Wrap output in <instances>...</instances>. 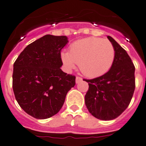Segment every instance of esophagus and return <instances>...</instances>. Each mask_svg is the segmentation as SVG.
Instances as JSON below:
<instances>
[{
	"instance_id": "obj_1",
	"label": "esophagus",
	"mask_w": 146,
	"mask_h": 146,
	"mask_svg": "<svg viewBox=\"0 0 146 146\" xmlns=\"http://www.w3.org/2000/svg\"><path fill=\"white\" fill-rule=\"evenodd\" d=\"M82 80V79L81 77H79V76H76V83L80 82Z\"/></svg>"
}]
</instances>
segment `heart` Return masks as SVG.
Masks as SVG:
<instances>
[{
	"mask_svg": "<svg viewBox=\"0 0 146 146\" xmlns=\"http://www.w3.org/2000/svg\"><path fill=\"white\" fill-rule=\"evenodd\" d=\"M115 58V49L108 39L90 37L75 41L69 52L62 53V59L67 69L79 64L81 72L90 78L103 75L110 70Z\"/></svg>",
	"mask_w": 146,
	"mask_h": 146,
	"instance_id": "b5f03b06",
	"label": "heart"
}]
</instances>
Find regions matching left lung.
Listing matches in <instances>:
<instances>
[{
    "label": "left lung",
    "instance_id": "obj_1",
    "mask_svg": "<svg viewBox=\"0 0 146 146\" xmlns=\"http://www.w3.org/2000/svg\"><path fill=\"white\" fill-rule=\"evenodd\" d=\"M115 49L111 69L104 75L84 79L89 88L85 105L89 112L101 120L116 119L128 107L135 90V67L125 50L111 36Z\"/></svg>",
    "mask_w": 146,
    "mask_h": 146
}]
</instances>
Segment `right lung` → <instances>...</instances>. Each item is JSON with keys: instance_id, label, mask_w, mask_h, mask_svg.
I'll list each match as a JSON object with an SVG mask.
<instances>
[{"instance_id": "add662e5", "label": "right lung", "mask_w": 146, "mask_h": 146, "mask_svg": "<svg viewBox=\"0 0 146 146\" xmlns=\"http://www.w3.org/2000/svg\"><path fill=\"white\" fill-rule=\"evenodd\" d=\"M66 36L46 35L29 44L13 65V88L18 105L34 118L44 119L63 106L76 76L64 73L61 50Z\"/></svg>"}]
</instances>
